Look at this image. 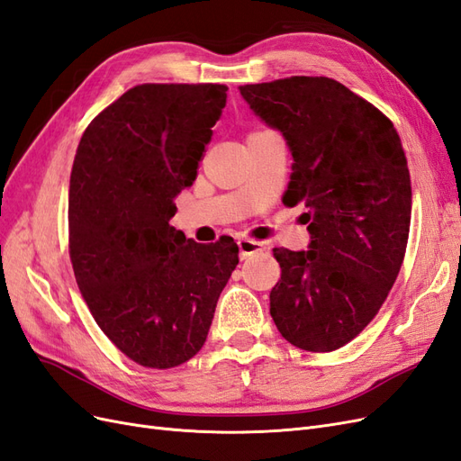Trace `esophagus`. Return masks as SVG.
Wrapping results in <instances>:
<instances>
[{
	"label": "esophagus",
	"instance_id": "34e87169",
	"mask_svg": "<svg viewBox=\"0 0 461 461\" xmlns=\"http://www.w3.org/2000/svg\"><path fill=\"white\" fill-rule=\"evenodd\" d=\"M239 249H240V258L246 259L249 256H254L258 252H263V242L258 240H249V239H240L239 240Z\"/></svg>",
	"mask_w": 461,
	"mask_h": 461
}]
</instances>
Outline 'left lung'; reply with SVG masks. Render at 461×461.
I'll return each instance as SVG.
<instances>
[{"instance_id":"1","label":"left lung","mask_w":461,"mask_h":461,"mask_svg":"<svg viewBox=\"0 0 461 461\" xmlns=\"http://www.w3.org/2000/svg\"><path fill=\"white\" fill-rule=\"evenodd\" d=\"M239 90L294 159L285 203L308 207V249L273 252L281 281L271 317L302 350H339L381 310L406 254L411 183L400 136L379 109L327 77Z\"/></svg>"}]
</instances>
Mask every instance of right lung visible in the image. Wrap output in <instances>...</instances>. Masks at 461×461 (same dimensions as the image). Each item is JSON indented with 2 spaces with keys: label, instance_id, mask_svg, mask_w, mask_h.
Instances as JSON below:
<instances>
[{
  "label": "right lung",
  "instance_id": "add662e5",
  "mask_svg": "<svg viewBox=\"0 0 461 461\" xmlns=\"http://www.w3.org/2000/svg\"><path fill=\"white\" fill-rule=\"evenodd\" d=\"M225 85H140L85 131L68 188V249L95 323L144 367L196 356L239 265L230 236L171 225L227 104Z\"/></svg>",
  "mask_w": 461,
  "mask_h": 461
}]
</instances>
